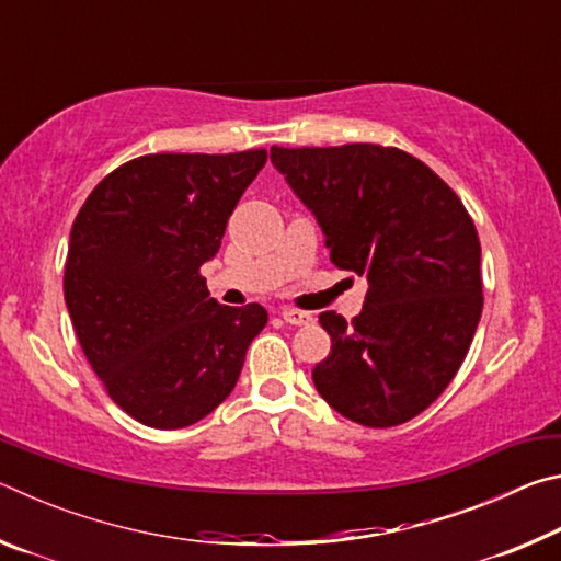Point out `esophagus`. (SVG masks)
Returning <instances> with one entry per match:
<instances>
[{
	"label": "esophagus",
	"instance_id": "1",
	"mask_svg": "<svg viewBox=\"0 0 561 561\" xmlns=\"http://www.w3.org/2000/svg\"><path fill=\"white\" fill-rule=\"evenodd\" d=\"M279 317L287 321V324H291V327H307V324H311V314H307V311H299V309H287V307H284L279 311Z\"/></svg>",
	"mask_w": 561,
	"mask_h": 561
}]
</instances>
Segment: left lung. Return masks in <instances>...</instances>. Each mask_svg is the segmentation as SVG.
I'll list each match as a JSON object with an SVG mask.
<instances>
[{"label":"left lung","mask_w":561,"mask_h":561,"mask_svg":"<svg viewBox=\"0 0 561 561\" xmlns=\"http://www.w3.org/2000/svg\"><path fill=\"white\" fill-rule=\"evenodd\" d=\"M272 165L324 232L331 262L368 279L360 314L324 311L319 396L348 421L393 428L423 413L468 356L482 314L480 240L460 197L398 148H277Z\"/></svg>","instance_id":"8db88e82"}]
</instances>
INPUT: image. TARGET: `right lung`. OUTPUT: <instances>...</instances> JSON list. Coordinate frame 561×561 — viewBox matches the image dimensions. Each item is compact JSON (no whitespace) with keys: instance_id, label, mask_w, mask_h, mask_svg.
Instances as JSON below:
<instances>
[{"instance_id":"right-lung-1","label":"right lung","mask_w":561,"mask_h":561,"mask_svg":"<svg viewBox=\"0 0 561 561\" xmlns=\"http://www.w3.org/2000/svg\"><path fill=\"white\" fill-rule=\"evenodd\" d=\"M267 150L130 160L76 215L64 299L108 396L158 431L213 413L267 324L260 304L222 307L201 274Z\"/></svg>"}]
</instances>
